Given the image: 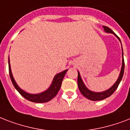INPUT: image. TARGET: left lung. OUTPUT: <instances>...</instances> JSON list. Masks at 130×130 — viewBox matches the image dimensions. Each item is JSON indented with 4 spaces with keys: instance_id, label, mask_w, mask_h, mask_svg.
I'll use <instances>...</instances> for the list:
<instances>
[{
    "instance_id": "left-lung-1",
    "label": "left lung",
    "mask_w": 130,
    "mask_h": 130,
    "mask_svg": "<svg viewBox=\"0 0 130 130\" xmlns=\"http://www.w3.org/2000/svg\"><path fill=\"white\" fill-rule=\"evenodd\" d=\"M103 28H104V30H105V32L107 33H111L113 34L114 35L116 36V37L119 39V40L121 42L119 38L117 36L114 31L111 29L109 27H107V26H103ZM122 47V46H121ZM124 67H125V63H124V59H123V48H122V66H121V71H120V73H119V77L118 79L116 81L114 84H113L112 86L109 89L107 90L104 91V92H92V91L88 89L87 88L86 86H85V84H84L82 79V77L80 76V74H79V71H77L78 73V76H77V85H78V88H79V90L80 91V92L82 93V94L84 96H85L86 98H87L89 100L93 101H101V100H103V99H105L109 97L111 95H112L113 94V92L116 90V89L117 88V87L119 86L120 82L121 81V79L123 77V73H124Z\"/></svg>"
}]
</instances>
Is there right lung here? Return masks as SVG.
Masks as SVG:
<instances>
[{
	"label": "right lung",
	"mask_w": 130,
	"mask_h": 130,
	"mask_svg": "<svg viewBox=\"0 0 130 130\" xmlns=\"http://www.w3.org/2000/svg\"><path fill=\"white\" fill-rule=\"evenodd\" d=\"M9 75H10V77H11V82L13 83V86L15 88V89L17 90L19 92V94L25 98V99H27L28 101H31V102H34V103H46L48 102L54 98V97L57 94V93L59 91L60 88H61V84H62V81H63V77L65 76V73L67 71L68 69H66L65 71H62L61 73H58L55 75L54 79L53 80V82L51 84V86L49 87L46 90L42 92L39 93V94H29L25 92L23 90H21L17 83L15 82V79L13 78V74L11 72V65H10V61H9Z\"/></svg>",
	"instance_id": "1"
}]
</instances>
